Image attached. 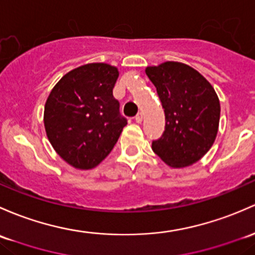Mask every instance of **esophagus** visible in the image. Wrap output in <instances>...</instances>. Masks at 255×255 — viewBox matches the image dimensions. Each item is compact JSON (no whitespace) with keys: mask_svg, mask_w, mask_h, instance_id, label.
<instances>
[{"mask_svg":"<svg viewBox=\"0 0 255 255\" xmlns=\"http://www.w3.org/2000/svg\"><path fill=\"white\" fill-rule=\"evenodd\" d=\"M134 119H135V122L136 123H141V121H143V115H141L140 112H139V114L136 115Z\"/></svg>","mask_w":255,"mask_h":255,"instance_id":"1","label":"esophagus"}]
</instances>
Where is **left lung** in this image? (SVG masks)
I'll list each match as a JSON object with an SVG mask.
<instances>
[{
	"instance_id": "left-lung-1",
	"label": "left lung",
	"mask_w": 255,
	"mask_h": 255,
	"mask_svg": "<svg viewBox=\"0 0 255 255\" xmlns=\"http://www.w3.org/2000/svg\"><path fill=\"white\" fill-rule=\"evenodd\" d=\"M165 111V132L151 148L166 165L199 161L218 135L220 101L213 85L188 64L167 61L145 68Z\"/></svg>"
}]
</instances>
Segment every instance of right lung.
Segmentation results:
<instances>
[{
    "label": "right lung",
    "mask_w": 255,
    "mask_h": 255,
    "mask_svg": "<svg viewBox=\"0 0 255 255\" xmlns=\"http://www.w3.org/2000/svg\"><path fill=\"white\" fill-rule=\"evenodd\" d=\"M119 76L111 64L88 63L64 74L51 90L45 130L55 151L74 168L96 167L127 125L112 94Z\"/></svg>",
    "instance_id": "right-lung-1"
}]
</instances>
